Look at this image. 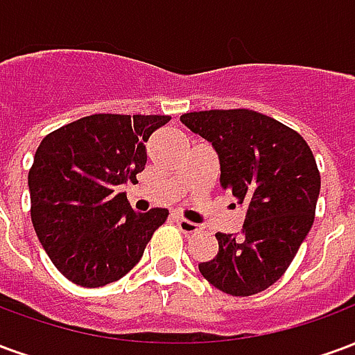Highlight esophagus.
<instances>
[{"label":"esophagus","mask_w":355,"mask_h":355,"mask_svg":"<svg viewBox=\"0 0 355 355\" xmlns=\"http://www.w3.org/2000/svg\"><path fill=\"white\" fill-rule=\"evenodd\" d=\"M173 218H175V223H177V226L180 228L182 234H196V232L200 230V226H198V224L190 223V220H186V218H182V216L175 215Z\"/></svg>","instance_id":"1"}]
</instances>
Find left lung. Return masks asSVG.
Listing matches in <instances>:
<instances>
[{"label": "left lung", "instance_id": "obj_1", "mask_svg": "<svg viewBox=\"0 0 355 355\" xmlns=\"http://www.w3.org/2000/svg\"><path fill=\"white\" fill-rule=\"evenodd\" d=\"M180 121L213 144L220 186L245 207L241 234H216L218 253L200 262L201 275L232 297L257 295L285 274L312 228L315 157L297 131L254 110L188 112Z\"/></svg>", "mask_w": 355, "mask_h": 355}]
</instances>
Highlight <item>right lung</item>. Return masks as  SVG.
<instances>
[{"label":"right lung","mask_w":355,"mask_h":355,"mask_svg":"<svg viewBox=\"0 0 355 355\" xmlns=\"http://www.w3.org/2000/svg\"><path fill=\"white\" fill-rule=\"evenodd\" d=\"M169 116L93 114L49 132L28 173L30 215L66 279L104 287L140 261L167 209L132 211L119 186L137 182L146 142Z\"/></svg>","instance_id":"right-lung-1"}]
</instances>
